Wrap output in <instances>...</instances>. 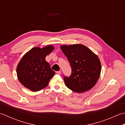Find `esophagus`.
Here are the masks:
<instances>
[{"label":"esophagus","mask_w":125,"mask_h":125,"mask_svg":"<svg viewBox=\"0 0 125 125\" xmlns=\"http://www.w3.org/2000/svg\"><path fill=\"white\" fill-rule=\"evenodd\" d=\"M56 73H57V74H59V75H61V71H56Z\"/></svg>","instance_id":"esophagus-1"}]
</instances>
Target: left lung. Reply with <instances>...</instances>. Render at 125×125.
Here are the masks:
<instances>
[{"instance_id": "left-lung-1", "label": "left lung", "mask_w": 125, "mask_h": 125, "mask_svg": "<svg viewBox=\"0 0 125 125\" xmlns=\"http://www.w3.org/2000/svg\"><path fill=\"white\" fill-rule=\"evenodd\" d=\"M61 49L71 68V75L64 77L65 85L77 93L92 89L99 78L102 69L98 57L82 44L63 45Z\"/></svg>"}]
</instances>
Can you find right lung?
<instances>
[{"instance_id": "1", "label": "right lung", "mask_w": 125, "mask_h": 125, "mask_svg": "<svg viewBox=\"0 0 125 125\" xmlns=\"http://www.w3.org/2000/svg\"><path fill=\"white\" fill-rule=\"evenodd\" d=\"M54 49L52 46L43 48L34 47L23 56L17 68L19 81L32 91H38L46 87L55 75L46 56Z\"/></svg>"}]
</instances>
